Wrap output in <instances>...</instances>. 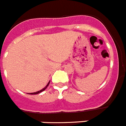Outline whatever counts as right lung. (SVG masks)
<instances>
[{"instance_id":"1","label":"right lung","mask_w":126,"mask_h":126,"mask_svg":"<svg viewBox=\"0 0 126 126\" xmlns=\"http://www.w3.org/2000/svg\"><path fill=\"white\" fill-rule=\"evenodd\" d=\"M49 83H50V81H49V82H48V84H47L46 86H45V87L44 88L42 89V90H40V91H38V92H34V93H30V94H38V93H41V92H43V91H44V90H45V89H46L47 88V86H48V84H49ZM28 94H29V93H28Z\"/></svg>"}]
</instances>
